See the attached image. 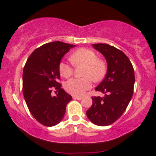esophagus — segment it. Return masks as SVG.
<instances>
[{"label": "esophagus", "mask_w": 156, "mask_h": 156, "mask_svg": "<svg viewBox=\"0 0 156 156\" xmlns=\"http://www.w3.org/2000/svg\"><path fill=\"white\" fill-rule=\"evenodd\" d=\"M73 98L74 100H79V101H80V100H81L83 98H82V97H80V96H75V95H73Z\"/></svg>", "instance_id": "34e87169"}]
</instances>
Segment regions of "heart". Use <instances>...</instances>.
<instances>
[{
	"instance_id": "1",
	"label": "heart",
	"mask_w": 156,
	"mask_h": 156,
	"mask_svg": "<svg viewBox=\"0 0 156 156\" xmlns=\"http://www.w3.org/2000/svg\"><path fill=\"white\" fill-rule=\"evenodd\" d=\"M69 60L74 66L84 65L83 78H73L67 80L65 89L74 95H82L92 87L93 80L99 81L103 79L106 73V64L98 58L94 51L88 48H82L76 50L69 56ZM59 73L64 78H69L73 73V67L65 62L59 64Z\"/></svg>"
}]
</instances>
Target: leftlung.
<instances>
[{
  "mask_svg": "<svg viewBox=\"0 0 156 156\" xmlns=\"http://www.w3.org/2000/svg\"><path fill=\"white\" fill-rule=\"evenodd\" d=\"M93 47L104 55L108 69L105 78L95 88L105 96L92 97V105L87 116L94 124L107 126L117 121L129 104L133 93L134 69L120 50L108 44H94Z\"/></svg>",
  "mask_w": 156,
  "mask_h": 156,
  "instance_id": "1",
  "label": "left lung"
}]
</instances>
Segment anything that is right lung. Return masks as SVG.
Wrapping results in <instances>:
<instances>
[{"instance_id": "obj_1", "label": "right lung", "mask_w": 156, "mask_h": 156, "mask_svg": "<svg viewBox=\"0 0 156 156\" xmlns=\"http://www.w3.org/2000/svg\"><path fill=\"white\" fill-rule=\"evenodd\" d=\"M73 47V44L59 41L44 44L34 51L25 64V101L32 116L44 126L58 124L64 118L67 104L72 100V96L62 89L58 81L61 60ZM53 89L58 92L55 96L51 94Z\"/></svg>"}]
</instances>
